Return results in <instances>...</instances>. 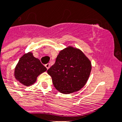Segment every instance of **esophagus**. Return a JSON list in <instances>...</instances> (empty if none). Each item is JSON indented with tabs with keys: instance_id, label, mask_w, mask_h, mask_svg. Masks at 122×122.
<instances>
[{
	"instance_id": "esophagus-1",
	"label": "esophagus",
	"mask_w": 122,
	"mask_h": 122,
	"mask_svg": "<svg viewBox=\"0 0 122 122\" xmlns=\"http://www.w3.org/2000/svg\"><path fill=\"white\" fill-rule=\"evenodd\" d=\"M45 66L46 67L47 69L48 70L49 68H50V64H49V63H47V64H46V65H45Z\"/></svg>"
}]
</instances>
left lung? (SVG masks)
Masks as SVG:
<instances>
[{
  "mask_svg": "<svg viewBox=\"0 0 122 122\" xmlns=\"http://www.w3.org/2000/svg\"><path fill=\"white\" fill-rule=\"evenodd\" d=\"M91 62L80 49L68 46L61 50L56 63L47 70L53 85L62 94L76 92L84 87L91 73Z\"/></svg>",
  "mask_w": 122,
  "mask_h": 122,
  "instance_id": "1",
  "label": "left lung"
}]
</instances>
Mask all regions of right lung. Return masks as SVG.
Wrapping results in <instances>:
<instances>
[{
    "mask_svg": "<svg viewBox=\"0 0 122 122\" xmlns=\"http://www.w3.org/2000/svg\"><path fill=\"white\" fill-rule=\"evenodd\" d=\"M46 70L39 59L34 57L32 52H29L20 59L15 68L14 76L21 84L30 86L35 83L39 75Z\"/></svg>",
    "mask_w": 122,
    "mask_h": 122,
    "instance_id": "1",
    "label": "right lung"
}]
</instances>
